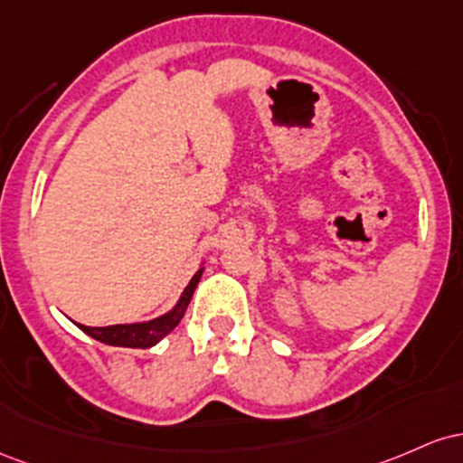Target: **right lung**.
<instances>
[{
  "label": "right lung",
  "instance_id": "add662e5",
  "mask_svg": "<svg viewBox=\"0 0 463 463\" xmlns=\"http://www.w3.org/2000/svg\"><path fill=\"white\" fill-rule=\"evenodd\" d=\"M201 275H203V269L194 273V278L190 279V284L185 287L184 293H181L179 301L173 310L157 317V319L142 321V324H118V326H105V328H91V326L76 324L85 335L93 336L96 341L107 345H119V347H153L155 344L164 339L165 335H170L176 328L181 319H184L185 308H188L192 293H194L196 284H199Z\"/></svg>",
  "mask_w": 463,
  "mask_h": 463
}]
</instances>
